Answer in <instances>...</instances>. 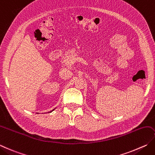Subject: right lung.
I'll list each match as a JSON object with an SVG mask.
<instances>
[{"instance_id": "1", "label": "right lung", "mask_w": 155, "mask_h": 155, "mask_svg": "<svg viewBox=\"0 0 155 155\" xmlns=\"http://www.w3.org/2000/svg\"><path fill=\"white\" fill-rule=\"evenodd\" d=\"M54 110H55V109H54ZM54 110H52V111H54ZM50 111V112H51V111Z\"/></svg>"}]
</instances>
